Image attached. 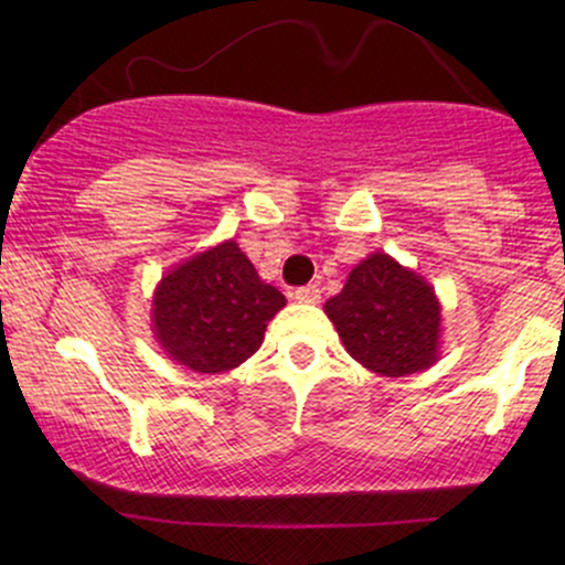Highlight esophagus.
Listing matches in <instances>:
<instances>
[{"instance_id":"obj_1","label":"esophagus","mask_w":565,"mask_h":565,"mask_svg":"<svg viewBox=\"0 0 565 565\" xmlns=\"http://www.w3.org/2000/svg\"><path fill=\"white\" fill-rule=\"evenodd\" d=\"M291 297H295L297 302H308V305H316L321 300V289L316 287V284H308V287H300L291 291Z\"/></svg>"}]
</instances>
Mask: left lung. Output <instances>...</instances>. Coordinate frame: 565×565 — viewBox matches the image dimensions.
<instances>
[{
    "instance_id": "8db88e82",
    "label": "left lung",
    "mask_w": 565,
    "mask_h": 565,
    "mask_svg": "<svg viewBox=\"0 0 565 565\" xmlns=\"http://www.w3.org/2000/svg\"><path fill=\"white\" fill-rule=\"evenodd\" d=\"M342 345L380 377H408L440 359V302L417 270L372 252L323 305Z\"/></svg>"
}]
</instances>
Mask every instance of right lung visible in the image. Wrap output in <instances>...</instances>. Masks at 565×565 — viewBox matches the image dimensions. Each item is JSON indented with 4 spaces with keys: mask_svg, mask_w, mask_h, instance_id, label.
<instances>
[{
    "mask_svg": "<svg viewBox=\"0 0 565 565\" xmlns=\"http://www.w3.org/2000/svg\"><path fill=\"white\" fill-rule=\"evenodd\" d=\"M284 305L287 297L228 238L161 276L151 300L153 340L174 364L199 374L231 372L260 350Z\"/></svg>",
    "mask_w": 565,
    "mask_h": 565,
    "instance_id": "1",
    "label": "right lung"
}]
</instances>
